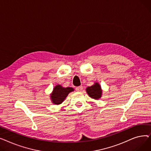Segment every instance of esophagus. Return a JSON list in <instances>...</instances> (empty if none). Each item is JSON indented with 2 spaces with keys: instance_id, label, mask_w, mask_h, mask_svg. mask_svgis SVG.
Listing matches in <instances>:
<instances>
[{
  "instance_id": "1",
  "label": "esophagus",
  "mask_w": 151,
  "mask_h": 151,
  "mask_svg": "<svg viewBox=\"0 0 151 151\" xmlns=\"http://www.w3.org/2000/svg\"><path fill=\"white\" fill-rule=\"evenodd\" d=\"M83 86H81L76 87V90L78 92H81L83 91Z\"/></svg>"
}]
</instances>
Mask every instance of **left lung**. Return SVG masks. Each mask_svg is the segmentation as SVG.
<instances>
[{"label": "left lung", "instance_id": "obj_1", "mask_svg": "<svg viewBox=\"0 0 151 151\" xmlns=\"http://www.w3.org/2000/svg\"><path fill=\"white\" fill-rule=\"evenodd\" d=\"M86 92L90 97L95 100H98L101 97L102 90L101 86L98 83H96L93 85L88 87L86 88Z\"/></svg>", "mask_w": 151, "mask_h": 151}]
</instances>
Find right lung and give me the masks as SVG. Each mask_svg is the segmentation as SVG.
<instances>
[{"label": "right lung", "instance_id": "1", "mask_svg": "<svg viewBox=\"0 0 151 151\" xmlns=\"http://www.w3.org/2000/svg\"><path fill=\"white\" fill-rule=\"evenodd\" d=\"M74 91V89L72 88H63L61 85H56L52 91V93L51 94V101L54 105H60L63 101L68 93Z\"/></svg>", "mask_w": 151, "mask_h": 151}]
</instances>
